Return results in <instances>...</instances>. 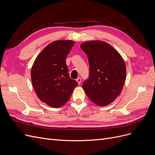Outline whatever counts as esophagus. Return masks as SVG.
<instances>
[{"mask_svg":"<svg viewBox=\"0 0 155 155\" xmlns=\"http://www.w3.org/2000/svg\"><path fill=\"white\" fill-rule=\"evenodd\" d=\"M76 81L78 82V83L79 84H79H80L81 83V78H78L77 79H76Z\"/></svg>","mask_w":155,"mask_h":155,"instance_id":"esophagus-1","label":"esophagus"}]
</instances>
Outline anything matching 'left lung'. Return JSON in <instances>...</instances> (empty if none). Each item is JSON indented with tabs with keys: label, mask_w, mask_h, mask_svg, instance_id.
<instances>
[{
	"label": "left lung",
	"mask_w": 155,
	"mask_h": 155,
	"mask_svg": "<svg viewBox=\"0 0 155 155\" xmlns=\"http://www.w3.org/2000/svg\"><path fill=\"white\" fill-rule=\"evenodd\" d=\"M87 55L90 74L82 87L98 106H106L120 94L126 79V65L121 55L109 43L90 41L81 45Z\"/></svg>",
	"instance_id": "1"
}]
</instances>
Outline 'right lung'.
Returning <instances> with one entry per match:
<instances>
[{
  "label": "right lung",
  "mask_w": 155,
  "mask_h": 155,
  "mask_svg": "<svg viewBox=\"0 0 155 155\" xmlns=\"http://www.w3.org/2000/svg\"><path fill=\"white\" fill-rule=\"evenodd\" d=\"M74 45L71 40L54 41L41 51L32 65L33 87L39 99L50 107L64 105L78 85L70 78L65 61Z\"/></svg>",
  "instance_id": "1"
}]
</instances>
